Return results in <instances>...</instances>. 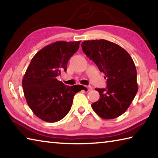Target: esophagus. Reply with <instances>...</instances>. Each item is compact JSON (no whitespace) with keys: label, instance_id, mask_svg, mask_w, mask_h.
Segmentation results:
<instances>
[{"label":"esophagus","instance_id":"1","mask_svg":"<svg viewBox=\"0 0 158 158\" xmlns=\"http://www.w3.org/2000/svg\"><path fill=\"white\" fill-rule=\"evenodd\" d=\"M85 88H86V89H88V90H92V87L90 86V85H88V86H85Z\"/></svg>","mask_w":158,"mask_h":158}]
</instances>
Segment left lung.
<instances>
[{
    "label": "left lung",
    "mask_w": 158,
    "mask_h": 158,
    "mask_svg": "<svg viewBox=\"0 0 158 158\" xmlns=\"http://www.w3.org/2000/svg\"><path fill=\"white\" fill-rule=\"evenodd\" d=\"M81 47L106 79V89H95L100 96L92 108L104 119L116 118L125 113L137 93L135 63L123 48L106 40L84 41Z\"/></svg>",
    "instance_id": "1"
}]
</instances>
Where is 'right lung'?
<instances>
[{
    "instance_id": "obj_1",
    "label": "right lung",
    "mask_w": 158,
    "mask_h": 158,
    "mask_svg": "<svg viewBox=\"0 0 158 158\" xmlns=\"http://www.w3.org/2000/svg\"><path fill=\"white\" fill-rule=\"evenodd\" d=\"M81 41H58L40 50L30 63L22 80L25 98L39 118L49 123L60 121L68 114L77 91L56 77L67 70L69 58ZM83 86V85H82Z\"/></svg>"
}]
</instances>
